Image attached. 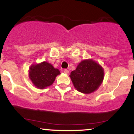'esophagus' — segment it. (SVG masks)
I'll return each mask as SVG.
<instances>
[{"label":"esophagus","mask_w":134,"mask_h":134,"mask_svg":"<svg viewBox=\"0 0 134 134\" xmlns=\"http://www.w3.org/2000/svg\"><path fill=\"white\" fill-rule=\"evenodd\" d=\"M64 73H65V74H69V71L68 70H67V69H64Z\"/></svg>","instance_id":"34e87169"}]
</instances>
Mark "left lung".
<instances>
[{
  "label": "left lung",
  "mask_w": 134,
  "mask_h": 134,
  "mask_svg": "<svg viewBox=\"0 0 134 134\" xmlns=\"http://www.w3.org/2000/svg\"><path fill=\"white\" fill-rule=\"evenodd\" d=\"M70 77L78 91L90 94L96 91L103 81L104 70L92 59L84 60L71 72Z\"/></svg>",
  "instance_id": "1"
}]
</instances>
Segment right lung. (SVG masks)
Wrapping results in <instances>:
<instances>
[{"instance_id": "right-lung-1", "label": "right lung", "mask_w": 134, "mask_h": 134, "mask_svg": "<svg viewBox=\"0 0 134 134\" xmlns=\"http://www.w3.org/2000/svg\"><path fill=\"white\" fill-rule=\"evenodd\" d=\"M59 74L60 72L58 69L47 62H43L31 66L29 77L35 86L42 90L51 86Z\"/></svg>"}]
</instances>
